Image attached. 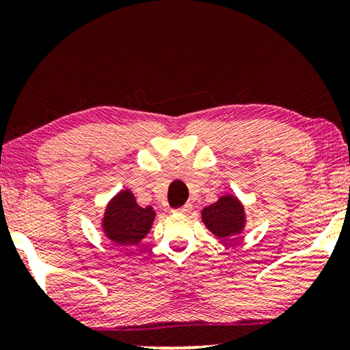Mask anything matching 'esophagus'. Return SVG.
Here are the masks:
<instances>
[{
  "label": "esophagus",
  "mask_w": 350,
  "mask_h": 350,
  "mask_svg": "<svg viewBox=\"0 0 350 350\" xmlns=\"http://www.w3.org/2000/svg\"><path fill=\"white\" fill-rule=\"evenodd\" d=\"M191 210H193V205H191V204H186V205H183V207L176 208L175 212H176V213H183V215H186V213H189Z\"/></svg>",
  "instance_id": "obj_1"
}]
</instances>
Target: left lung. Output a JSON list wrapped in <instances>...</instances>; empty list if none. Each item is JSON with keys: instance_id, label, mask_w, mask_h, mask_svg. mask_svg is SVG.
<instances>
[{"instance_id": "obj_1", "label": "left lung", "mask_w": 350, "mask_h": 350, "mask_svg": "<svg viewBox=\"0 0 350 350\" xmlns=\"http://www.w3.org/2000/svg\"><path fill=\"white\" fill-rule=\"evenodd\" d=\"M200 217H202L205 228L221 241L242 234L247 224L243 204L234 194L219 196L217 202L204 207Z\"/></svg>"}]
</instances>
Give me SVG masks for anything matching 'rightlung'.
<instances>
[{
    "mask_svg": "<svg viewBox=\"0 0 350 350\" xmlns=\"http://www.w3.org/2000/svg\"><path fill=\"white\" fill-rule=\"evenodd\" d=\"M154 218L151 205L140 207L132 191L124 188L107 204L100 228L108 241L119 247H132L146 237Z\"/></svg>",
    "mask_w": 350,
    "mask_h": 350,
    "instance_id": "add662e5",
    "label": "right lung"
}]
</instances>
